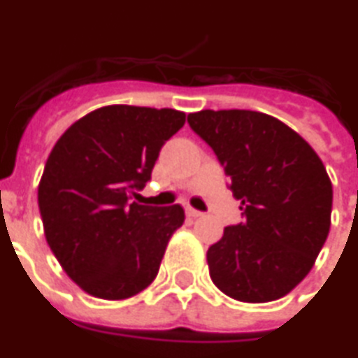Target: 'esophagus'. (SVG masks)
<instances>
[{
    "label": "esophagus",
    "instance_id": "esophagus-1",
    "mask_svg": "<svg viewBox=\"0 0 358 358\" xmlns=\"http://www.w3.org/2000/svg\"><path fill=\"white\" fill-rule=\"evenodd\" d=\"M185 214L189 215V217H201V215H203V212H199V210L187 206V208H185Z\"/></svg>",
    "mask_w": 358,
    "mask_h": 358
}]
</instances>
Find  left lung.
<instances>
[{"instance_id": "left-lung-1", "label": "left lung", "mask_w": 358, "mask_h": 358, "mask_svg": "<svg viewBox=\"0 0 358 358\" xmlns=\"http://www.w3.org/2000/svg\"><path fill=\"white\" fill-rule=\"evenodd\" d=\"M191 129L212 146L245 220L206 252L222 293L261 304L291 293L331 231L332 184L315 150L289 125L255 110H201Z\"/></svg>"}]
</instances>
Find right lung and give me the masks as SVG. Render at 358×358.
<instances>
[{
  "instance_id": "1",
  "label": "right lung",
  "mask_w": 358,
  "mask_h": 358,
  "mask_svg": "<svg viewBox=\"0 0 358 358\" xmlns=\"http://www.w3.org/2000/svg\"><path fill=\"white\" fill-rule=\"evenodd\" d=\"M185 124L174 108L108 105L76 120L54 144L37 201L46 242L92 296L124 300L154 282L184 208L131 203L161 146Z\"/></svg>"
}]
</instances>
